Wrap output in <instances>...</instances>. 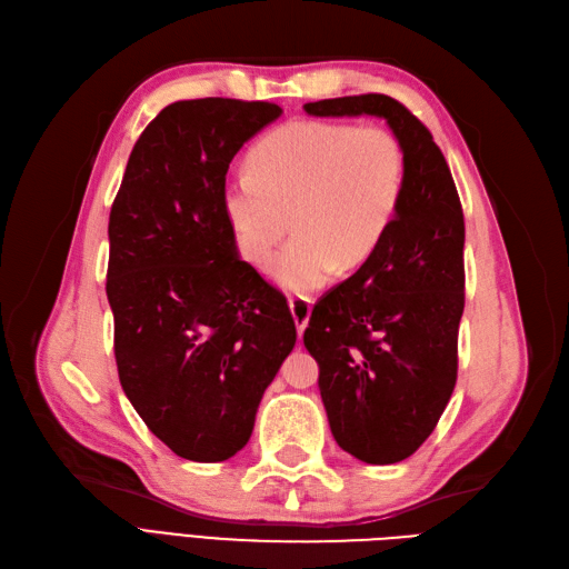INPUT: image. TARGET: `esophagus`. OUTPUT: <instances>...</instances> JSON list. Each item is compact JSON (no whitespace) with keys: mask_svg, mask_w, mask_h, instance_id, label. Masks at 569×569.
Listing matches in <instances>:
<instances>
[{"mask_svg":"<svg viewBox=\"0 0 569 569\" xmlns=\"http://www.w3.org/2000/svg\"><path fill=\"white\" fill-rule=\"evenodd\" d=\"M289 311H291V318H295V322H297V332L301 337V332L308 325V318H311V299H306V297L289 299Z\"/></svg>","mask_w":569,"mask_h":569,"instance_id":"1","label":"esophagus"}]
</instances>
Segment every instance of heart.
<instances>
[{"label": "heart", "mask_w": 569, "mask_h": 569, "mask_svg": "<svg viewBox=\"0 0 569 569\" xmlns=\"http://www.w3.org/2000/svg\"><path fill=\"white\" fill-rule=\"evenodd\" d=\"M251 170L222 189L237 247L253 268H268L295 226L297 237L272 268L299 295L335 272L363 268L382 247L406 194V151L385 128L291 120L251 149Z\"/></svg>", "instance_id": "heart-1"}]
</instances>
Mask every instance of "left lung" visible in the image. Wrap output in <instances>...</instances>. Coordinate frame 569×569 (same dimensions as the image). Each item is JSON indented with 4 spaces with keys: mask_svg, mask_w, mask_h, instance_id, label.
<instances>
[{
    "mask_svg": "<svg viewBox=\"0 0 569 569\" xmlns=\"http://www.w3.org/2000/svg\"><path fill=\"white\" fill-rule=\"evenodd\" d=\"M311 116H380L406 151V194L382 247L313 306L303 332L332 437L370 465L416 453L458 377L465 220L441 149L401 101H311Z\"/></svg>",
    "mask_w": 569,
    "mask_h": 569,
    "instance_id": "8db88e82",
    "label": "left lung"
}]
</instances>
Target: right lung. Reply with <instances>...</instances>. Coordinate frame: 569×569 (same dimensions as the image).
I'll list each match as a JSON object with an SVG mask.
<instances>
[{
  "label": "right lung",
  "instance_id": "add662e5",
  "mask_svg": "<svg viewBox=\"0 0 569 569\" xmlns=\"http://www.w3.org/2000/svg\"><path fill=\"white\" fill-rule=\"evenodd\" d=\"M282 109L187 99L137 140L109 216L107 297L120 387L170 451H242L297 343L287 299L239 258L222 209L234 153Z\"/></svg>",
  "mask_w": 569,
  "mask_h": 569
}]
</instances>
